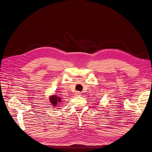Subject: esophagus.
<instances>
[{"instance_id":"34e87169","label":"esophagus","mask_w":152,"mask_h":152,"mask_svg":"<svg viewBox=\"0 0 152 152\" xmlns=\"http://www.w3.org/2000/svg\"><path fill=\"white\" fill-rule=\"evenodd\" d=\"M81 94V92H80V91H76V92L75 93V95H76V96H80Z\"/></svg>"}]
</instances>
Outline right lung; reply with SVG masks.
<instances>
[{"label": "right lung", "mask_w": 152, "mask_h": 152, "mask_svg": "<svg viewBox=\"0 0 152 152\" xmlns=\"http://www.w3.org/2000/svg\"><path fill=\"white\" fill-rule=\"evenodd\" d=\"M50 100L53 105H56L58 102H61V99L59 98V97H57L56 96H52L50 98Z\"/></svg>", "instance_id": "obj_1"}]
</instances>
